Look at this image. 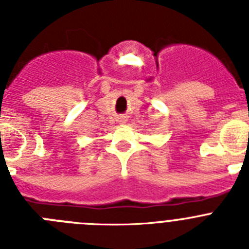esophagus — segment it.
<instances>
[{"label":"esophagus","mask_w":249,"mask_h":249,"mask_svg":"<svg viewBox=\"0 0 249 249\" xmlns=\"http://www.w3.org/2000/svg\"><path fill=\"white\" fill-rule=\"evenodd\" d=\"M118 122H120L121 123V124H123V123H126V117H118Z\"/></svg>","instance_id":"34e87169"}]
</instances>
